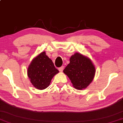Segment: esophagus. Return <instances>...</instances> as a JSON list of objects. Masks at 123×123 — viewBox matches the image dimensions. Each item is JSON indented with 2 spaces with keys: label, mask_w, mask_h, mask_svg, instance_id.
Instances as JSON below:
<instances>
[{
  "label": "esophagus",
  "mask_w": 123,
  "mask_h": 123,
  "mask_svg": "<svg viewBox=\"0 0 123 123\" xmlns=\"http://www.w3.org/2000/svg\"><path fill=\"white\" fill-rule=\"evenodd\" d=\"M63 68H64V66H61L60 67V68H58V70L60 71V72H62L63 70Z\"/></svg>",
  "instance_id": "obj_1"
}]
</instances>
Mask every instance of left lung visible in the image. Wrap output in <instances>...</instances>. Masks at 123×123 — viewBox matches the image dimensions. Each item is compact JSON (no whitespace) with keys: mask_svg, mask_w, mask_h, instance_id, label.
<instances>
[{"mask_svg":"<svg viewBox=\"0 0 123 123\" xmlns=\"http://www.w3.org/2000/svg\"><path fill=\"white\" fill-rule=\"evenodd\" d=\"M63 73L68 77L76 89H85L92 81L96 68L91 59L80 53H75L70 58Z\"/></svg>","mask_w":123,"mask_h":123,"instance_id":"1","label":"left lung"}]
</instances>
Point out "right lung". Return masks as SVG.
I'll return each mask as SVG.
<instances>
[{"label":"right lung","mask_w":123,"mask_h":123,"mask_svg":"<svg viewBox=\"0 0 123 123\" xmlns=\"http://www.w3.org/2000/svg\"><path fill=\"white\" fill-rule=\"evenodd\" d=\"M58 73L45 52L35 57L27 68V75L31 83L35 88L40 90L48 87L52 79Z\"/></svg>","instance_id":"right-lung-1"}]
</instances>
